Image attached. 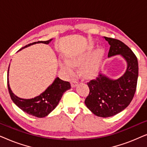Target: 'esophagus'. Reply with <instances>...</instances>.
<instances>
[{
	"instance_id": "esophagus-1",
	"label": "esophagus",
	"mask_w": 147,
	"mask_h": 147,
	"mask_svg": "<svg viewBox=\"0 0 147 147\" xmlns=\"http://www.w3.org/2000/svg\"><path fill=\"white\" fill-rule=\"evenodd\" d=\"M78 84V81L76 80H72L71 82V87H76V86H77V84Z\"/></svg>"
}]
</instances>
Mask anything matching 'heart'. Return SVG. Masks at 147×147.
<instances>
[{"instance_id": "b5f03b06", "label": "heart", "mask_w": 147, "mask_h": 147, "mask_svg": "<svg viewBox=\"0 0 147 147\" xmlns=\"http://www.w3.org/2000/svg\"><path fill=\"white\" fill-rule=\"evenodd\" d=\"M104 53V51L102 48H98L92 53L88 60L87 58L89 56L90 52L82 55L71 56L69 58V61L65 59L62 60L60 64L62 69L66 73L71 75L74 72V65H80L82 63L80 67L82 74L86 77H90L94 76L97 72Z\"/></svg>"}]
</instances>
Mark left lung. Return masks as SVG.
Returning <instances> with one entry per match:
<instances>
[{"label": "left lung", "instance_id": "1", "mask_svg": "<svg viewBox=\"0 0 147 147\" xmlns=\"http://www.w3.org/2000/svg\"><path fill=\"white\" fill-rule=\"evenodd\" d=\"M110 45L108 57L120 55L127 63L124 75L112 80L99 74L88 82L89 95L85 100L88 109L95 115L107 118L124 110L135 94L138 76V60L131 49L120 40L104 37Z\"/></svg>", "mask_w": 147, "mask_h": 147}]
</instances>
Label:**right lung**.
Masks as SVG:
<instances>
[{
  "mask_svg": "<svg viewBox=\"0 0 147 147\" xmlns=\"http://www.w3.org/2000/svg\"><path fill=\"white\" fill-rule=\"evenodd\" d=\"M51 41L52 39L45 41L34 42L22 47L18 51L33 44L39 43L48 44ZM7 76L8 90L13 102L23 111L37 118L45 117L50 112L53 111L59 104L64 92L71 88L69 82L63 81L59 78H57L54 80L53 84L39 96L31 99H23L17 97L11 91L9 82V69Z\"/></svg>",
  "mask_w": 147,
  "mask_h": 147,
  "instance_id": "right-lung-1",
  "label": "right lung"
}]
</instances>
